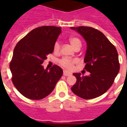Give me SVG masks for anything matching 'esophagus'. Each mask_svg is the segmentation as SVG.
Returning <instances> with one entry per match:
<instances>
[{"label":"esophagus","instance_id":"obj_1","mask_svg":"<svg viewBox=\"0 0 127 127\" xmlns=\"http://www.w3.org/2000/svg\"><path fill=\"white\" fill-rule=\"evenodd\" d=\"M70 75V73H69V72H68L67 71H64V76H69Z\"/></svg>","mask_w":127,"mask_h":127}]
</instances>
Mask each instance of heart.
Returning a JSON list of instances; mask_svg holds the SVG:
<instances>
[{
  "mask_svg": "<svg viewBox=\"0 0 127 127\" xmlns=\"http://www.w3.org/2000/svg\"><path fill=\"white\" fill-rule=\"evenodd\" d=\"M69 40L70 43L71 44V45L74 47V49L78 48V47L81 46V41L78 38L75 37H72L69 38ZM60 48H61V46H60V42H58V41H57L55 43V44H54V52L59 53L60 50ZM76 62H77V60L76 59H71V58H67V57H64V58H61L58 61L60 65H61L62 67L67 69V70H70L73 67V65Z\"/></svg>",
  "mask_w": 127,
  "mask_h": 127,
  "instance_id": "1",
  "label": "heart"
}]
</instances>
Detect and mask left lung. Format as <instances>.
Instances as JSON below:
<instances>
[{
	"label": "left lung",
	"mask_w": 127,
	"mask_h": 127,
	"mask_svg": "<svg viewBox=\"0 0 127 127\" xmlns=\"http://www.w3.org/2000/svg\"><path fill=\"white\" fill-rule=\"evenodd\" d=\"M70 29L80 33L86 41L84 69L90 72L88 76L74 73L77 81L71 90L84 99L97 98L109 89L119 72L117 50L104 33L97 29L84 26Z\"/></svg>",
	"instance_id": "8db88e82"
}]
</instances>
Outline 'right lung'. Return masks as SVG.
Masks as SVG:
<instances>
[{"label": "right lung", "instance_id": "1", "mask_svg": "<svg viewBox=\"0 0 127 127\" xmlns=\"http://www.w3.org/2000/svg\"><path fill=\"white\" fill-rule=\"evenodd\" d=\"M60 27L42 26L30 31L16 45L9 64L12 81L26 98L40 100L50 95L63 74V70L54 65L50 70L42 64L53 46Z\"/></svg>", "mask_w": 127, "mask_h": 127}]
</instances>
